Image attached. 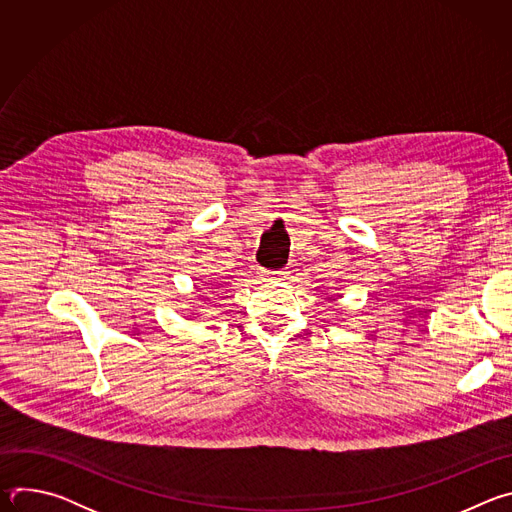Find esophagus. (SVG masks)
Returning <instances> with one entry per match:
<instances>
[{"mask_svg": "<svg viewBox=\"0 0 512 512\" xmlns=\"http://www.w3.org/2000/svg\"><path fill=\"white\" fill-rule=\"evenodd\" d=\"M267 277H269V279H281V273H275V271H271V273H267Z\"/></svg>", "mask_w": 512, "mask_h": 512, "instance_id": "esophagus-1", "label": "esophagus"}]
</instances>
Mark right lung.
<instances>
[{
  "label": "right lung",
  "mask_w": 512,
  "mask_h": 512,
  "mask_svg": "<svg viewBox=\"0 0 512 512\" xmlns=\"http://www.w3.org/2000/svg\"><path fill=\"white\" fill-rule=\"evenodd\" d=\"M202 298H204V300H206V302H208V300H210V298H208V296H202Z\"/></svg>",
  "instance_id": "add662e5"
}]
</instances>
